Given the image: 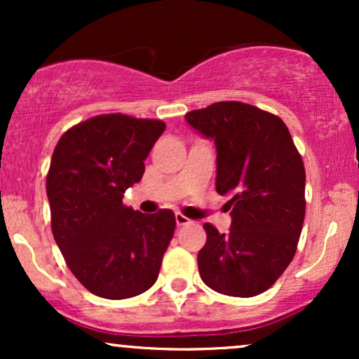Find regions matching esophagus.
<instances>
[{"instance_id": "1", "label": "esophagus", "mask_w": 359, "mask_h": 359, "mask_svg": "<svg viewBox=\"0 0 359 359\" xmlns=\"http://www.w3.org/2000/svg\"><path fill=\"white\" fill-rule=\"evenodd\" d=\"M175 222H177V226H187V224H191V219H189V217H185L184 214H180V212H177L175 214Z\"/></svg>"}]
</instances>
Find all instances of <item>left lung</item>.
Masks as SVG:
<instances>
[{
  "label": "left lung",
  "mask_w": 359,
  "mask_h": 359,
  "mask_svg": "<svg viewBox=\"0 0 359 359\" xmlns=\"http://www.w3.org/2000/svg\"><path fill=\"white\" fill-rule=\"evenodd\" d=\"M185 121L214 142L216 191L231 197L229 231L204 224L201 278L219 294L253 297L277 282L297 250L306 216L302 156L282 119L245 102H214Z\"/></svg>",
  "instance_id": "8db88e82"
}]
</instances>
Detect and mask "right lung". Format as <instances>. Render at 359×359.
<instances>
[{
    "mask_svg": "<svg viewBox=\"0 0 359 359\" xmlns=\"http://www.w3.org/2000/svg\"><path fill=\"white\" fill-rule=\"evenodd\" d=\"M165 123L102 114L65 131L47 175L52 233L67 266L90 294L130 299L158 277L175 231L170 209L155 214L123 204L142 180Z\"/></svg>",
    "mask_w": 359,
    "mask_h": 359,
    "instance_id": "add662e5",
    "label": "right lung"
}]
</instances>
